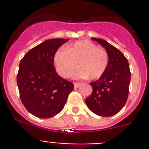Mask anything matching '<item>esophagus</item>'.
I'll return each instance as SVG.
<instances>
[{"label": "esophagus", "instance_id": "1", "mask_svg": "<svg viewBox=\"0 0 149 149\" xmlns=\"http://www.w3.org/2000/svg\"><path fill=\"white\" fill-rule=\"evenodd\" d=\"M81 86V84L80 83H74V87L75 88H78L79 86Z\"/></svg>", "mask_w": 149, "mask_h": 149}]
</instances>
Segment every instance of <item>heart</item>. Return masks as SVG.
Segmentation results:
<instances>
[{
  "label": "heart",
  "instance_id": "obj_1",
  "mask_svg": "<svg viewBox=\"0 0 149 149\" xmlns=\"http://www.w3.org/2000/svg\"><path fill=\"white\" fill-rule=\"evenodd\" d=\"M56 72L60 76L67 77L75 68L77 63L78 68L74 72L75 78L95 80L103 75L109 65V55L106 50L89 40L84 39L74 42L65 48L56 51L54 56Z\"/></svg>",
  "mask_w": 149,
  "mask_h": 149
}]
</instances>
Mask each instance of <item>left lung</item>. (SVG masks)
<instances>
[{"mask_svg": "<svg viewBox=\"0 0 149 149\" xmlns=\"http://www.w3.org/2000/svg\"><path fill=\"white\" fill-rule=\"evenodd\" d=\"M103 46L109 55V65L98 81L90 83L93 93L86 98L88 108L96 115L108 117L116 115L127 99L131 72L127 58L107 41L92 38Z\"/></svg>", "mask_w": 149, "mask_h": 149, "instance_id": "1", "label": "left lung"}]
</instances>
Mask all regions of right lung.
I'll use <instances>...</instances> for the list:
<instances>
[{"mask_svg": "<svg viewBox=\"0 0 149 149\" xmlns=\"http://www.w3.org/2000/svg\"><path fill=\"white\" fill-rule=\"evenodd\" d=\"M69 39L45 41L24 55L19 63L17 84L22 104L27 111L41 119H48L63 109L72 82L58 75L54 56L62 45Z\"/></svg>", "mask_w": 149, "mask_h": 149, "instance_id": "add662e5", "label": "right lung"}]
</instances>
